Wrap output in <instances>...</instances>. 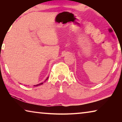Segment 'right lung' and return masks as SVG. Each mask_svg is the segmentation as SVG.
<instances>
[{
  "label": "right lung",
  "instance_id": "1",
  "mask_svg": "<svg viewBox=\"0 0 122 122\" xmlns=\"http://www.w3.org/2000/svg\"><path fill=\"white\" fill-rule=\"evenodd\" d=\"M48 78L46 79H48ZM43 84V83H40V84H38L36 85V86H40V85H41V84Z\"/></svg>",
  "mask_w": 122,
  "mask_h": 122
}]
</instances>
